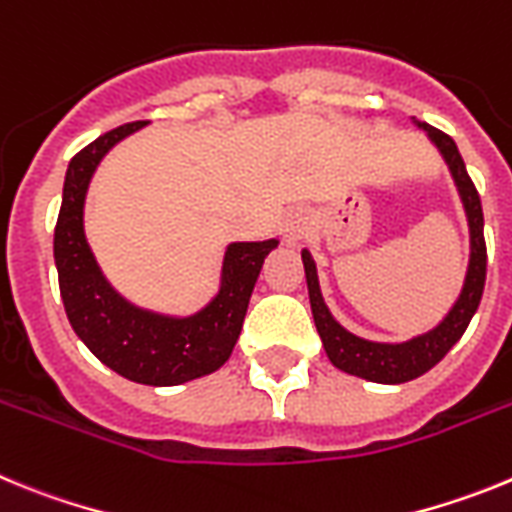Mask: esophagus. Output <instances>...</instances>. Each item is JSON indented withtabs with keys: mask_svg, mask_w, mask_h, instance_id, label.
Wrapping results in <instances>:
<instances>
[{
	"mask_svg": "<svg viewBox=\"0 0 512 512\" xmlns=\"http://www.w3.org/2000/svg\"><path fill=\"white\" fill-rule=\"evenodd\" d=\"M284 235H287L289 243L300 241L302 235H305V217H302V212H289L287 220H284Z\"/></svg>",
	"mask_w": 512,
	"mask_h": 512,
	"instance_id": "1",
	"label": "esophagus"
}]
</instances>
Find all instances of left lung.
Returning a JSON list of instances; mask_svg holds the SVG:
<instances>
[{"instance_id": "1", "label": "left lung", "mask_w": 512, "mask_h": 512, "mask_svg": "<svg viewBox=\"0 0 512 512\" xmlns=\"http://www.w3.org/2000/svg\"><path fill=\"white\" fill-rule=\"evenodd\" d=\"M425 133L431 135V140L443 153L446 164H449L454 182L459 187L461 202L469 217V233H472V259H469L467 282L461 289L459 300L451 307V312L443 318L438 328H433L425 336L413 338L408 343H372L364 338L351 336L348 330L333 320V315L325 307L323 295L318 287V274H315V264H312L310 253L302 251V264H305V279L307 292H310V307L312 318H315V328H318L320 338H323L325 354L341 372L354 374V377L369 379V382L379 384H402L410 379L420 377L428 369L438 364L443 356L449 354L451 346L464 336L469 320L477 312L482 292H485L487 279V246H485V217H482V202H479V192L474 182L469 179L464 158H461L459 148H456L454 138L446 135L443 130L433 128V125H420Z\"/></svg>"}]
</instances>
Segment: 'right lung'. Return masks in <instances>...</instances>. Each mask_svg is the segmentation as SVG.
Listing matches in <instances>:
<instances>
[{"label":"right lung","mask_w":512,"mask_h":512,"mask_svg":"<svg viewBox=\"0 0 512 512\" xmlns=\"http://www.w3.org/2000/svg\"><path fill=\"white\" fill-rule=\"evenodd\" d=\"M143 125L146 120L120 125L71 158L53 235V256L69 323L89 351L130 382L171 387L212 374L228 361L241 336L253 284L277 241L228 246L223 287L192 318H164L122 300L89 251L81 217L89 179L104 153Z\"/></svg>","instance_id":"add662e5"}]
</instances>
